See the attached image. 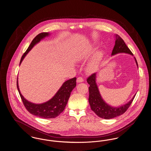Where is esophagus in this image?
Wrapping results in <instances>:
<instances>
[{
	"instance_id": "1",
	"label": "esophagus",
	"mask_w": 151,
	"mask_h": 151,
	"mask_svg": "<svg viewBox=\"0 0 151 151\" xmlns=\"http://www.w3.org/2000/svg\"><path fill=\"white\" fill-rule=\"evenodd\" d=\"M84 81V79L82 77H78L77 79V82L78 83H81Z\"/></svg>"
}]
</instances>
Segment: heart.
Listing matches in <instances>:
<instances>
[{
  "label": "heart",
  "mask_w": 151,
  "mask_h": 151,
  "mask_svg": "<svg viewBox=\"0 0 151 151\" xmlns=\"http://www.w3.org/2000/svg\"><path fill=\"white\" fill-rule=\"evenodd\" d=\"M93 68H94L93 65H91V66H90V67H89V70H90V71H91V70H93Z\"/></svg>",
  "instance_id": "obj_1"
}]
</instances>
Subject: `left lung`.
Masks as SVG:
<instances>
[{
	"instance_id": "left-lung-1",
	"label": "left lung",
	"mask_w": 151,
	"mask_h": 151,
	"mask_svg": "<svg viewBox=\"0 0 151 151\" xmlns=\"http://www.w3.org/2000/svg\"><path fill=\"white\" fill-rule=\"evenodd\" d=\"M116 38L115 40V45L112 51L111 55H114L118 53L124 52L133 55L132 52L127 46L126 43H124L122 38L118 35H116ZM135 60L137 66L138 67L135 58ZM96 73H94L90 75L86 80L90 86L89 87V96L88 101L92 110L93 111L96 115H98L100 118L106 119L113 118L124 113L132 102L136 94L127 104L118 108L112 107L108 105L102 99L96 83Z\"/></svg>"
}]
</instances>
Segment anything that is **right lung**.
<instances>
[{
	"label": "right lung",
	"mask_w": 151,
	"mask_h": 151,
	"mask_svg": "<svg viewBox=\"0 0 151 151\" xmlns=\"http://www.w3.org/2000/svg\"><path fill=\"white\" fill-rule=\"evenodd\" d=\"M49 33L43 32L38 34L32 40L28 49L24 53L20 60V65L23 59L29 51L43 38L49 36ZM76 78H73L65 81L59 89L57 93L49 101L41 104H35L25 100L20 92L17 79V88L24 106L29 113L33 115L44 119L54 118L58 116L64 110L67 104L73 89L76 86Z\"/></svg>",
	"instance_id": "right-lung-1"
}]
</instances>
